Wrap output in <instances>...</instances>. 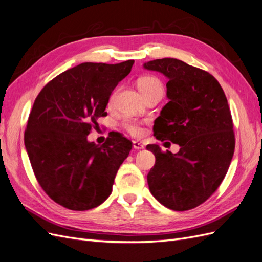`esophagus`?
Returning <instances> with one entry per match:
<instances>
[{
    "mask_svg": "<svg viewBox=\"0 0 262 262\" xmlns=\"http://www.w3.org/2000/svg\"><path fill=\"white\" fill-rule=\"evenodd\" d=\"M133 147H134V149H136V150H141V149L145 148L143 143H141L139 141H133Z\"/></svg>",
    "mask_w": 262,
    "mask_h": 262,
    "instance_id": "esophagus-1",
    "label": "esophagus"
}]
</instances>
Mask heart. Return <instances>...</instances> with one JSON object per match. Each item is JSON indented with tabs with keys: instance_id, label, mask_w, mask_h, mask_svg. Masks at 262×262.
<instances>
[{
	"instance_id": "b5f03b06",
	"label": "heart",
	"mask_w": 262,
	"mask_h": 262,
	"mask_svg": "<svg viewBox=\"0 0 262 262\" xmlns=\"http://www.w3.org/2000/svg\"><path fill=\"white\" fill-rule=\"evenodd\" d=\"M137 86L143 97H146L147 95L151 94V92H156V91L163 92L162 82L160 81L157 77H154V76H145V77H141L137 82ZM115 95H116L115 92H113V94L110 96L108 104L113 103V101L115 99ZM124 127L127 129L132 135H134V136H139V135L142 134V129L140 126L137 123H135L130 120H127L124 122Z\"/></svg>"
}]
</instances>
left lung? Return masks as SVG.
Returning <instances> with one entry per match:
<instances>
[{
  "label": "left lung",
  "instance_id": "obj_1",
  "mask_svg": "<svg viewBox=\"0 0 262 262\" xmlns=\"http://www.w3.org/2000/svg\"><path fill=\"white\" fill-rule=\"evenodd\" d=\"M143 69L168 79L163 106L155 121L159 140L181 147L177 154L148 145L156 164L147 181L154 197L168 209L185 211L205 202L220 186L235 149L227 99L212 75L176 58H159Z\"/></svg>",
  "mask_w": 262,
  "mask_h": 262
}]
</instances>
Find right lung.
<instances>
[{
	"label": "right lung",
	"instance_id": "right-lung-1",
	"mask_svg": "<svg viewBox=\"0 0 262 262\" xmlns=\"http://www.w3.org/2000/svg\"><path fill=\"white\" fill-rule=\"evenodd\" d=\"M133 64L81 63L48 82L35 100L25 147L40 186L64 208L89 210L111 195L132 141L112 133L99 146L87 136Z\"/></svg>",
	"mask_w": 262,
	"mask_h": 262
}]
</instances>
